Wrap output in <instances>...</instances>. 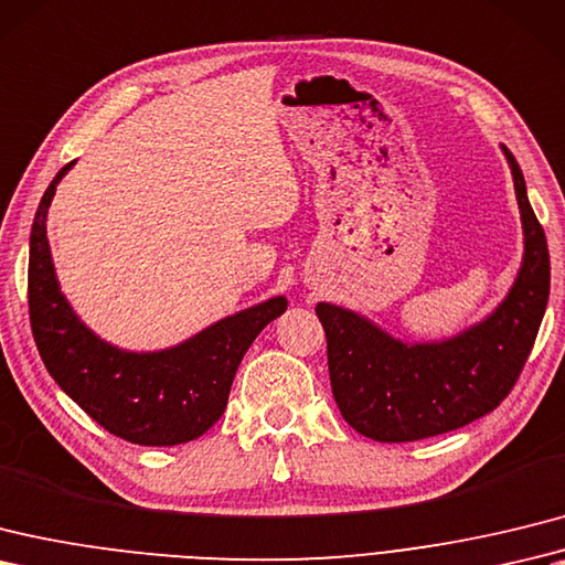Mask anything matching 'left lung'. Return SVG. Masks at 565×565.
<instances>
[{"mask_svg":"<svg viewBox=\"0 0 565 565\" xmlns=\"http://www.w3.org/2000/svg\"><path fill=\"white\" fill-rule=\"evenodd\" d=\"M522 221L513 286L487 318L433 342H404L365 315L334 303L315 312L327 334L334 402L344 422L377 443L440 436L501 404L527 361L548 300V247L515 156L501 147Z\"/></svg>","mask_w":565,"mask_h":565,"instance_id":"left-lung-1","label":"left lung"}]
</instances>
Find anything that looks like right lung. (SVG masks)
<instances>
[{"label": "right lung", "instance_id": "obj_1", "mask_svg": "<svg viewBox=\"0 0 565 565\" xmlns=\"http://www.w3.org/2000/svg\"><path fill=\"white\" fill-rule=\"evenodd\" d=\"M74 163L50 182L31 228L29 308L38 351L64 395L113 436L151 448L190 443L218 422L245 351L288 300H262L159 351L105 342L62 294L47 241V209Z\"/></svg>", "mask_w": 565, "mask_h": 565}]
</instances>
